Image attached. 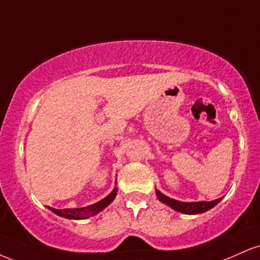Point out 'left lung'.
I'll list each match as a JSON object with an SVG mask.
<instances>
[{"label":"left lung","mask_w":260,"mask_h":260,"mask_svg":"<svg viewBox=\"0 0 260 260\" xmlns=\"http://www.w3.org/2000/svg\"><path fill=\"white\" fill-rule=\"evenodd\" d=\"M156 196L159 198V201H161L165 204H168L169 207H171L175 210L180 211V213L183 214H201L204 213V211L209 210V209L214 208L215 205L221 201V198L215 199V201L211 202H193V203H184V202H180V201H175V199L169 198V197L164 196L162 193L156 190Z\"/></svg>","instance_id":"obj_1"}]
</instances>
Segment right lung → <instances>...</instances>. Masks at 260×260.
<instances>
[{
	"label": "right lung",
	"mask_w": 260,
	"mask_h": 260,
	"mask_svg": "<svg viewBox=\"0 0 260 260\" xmlns=\"http://www.w3.org/2000/svg\"><path fill=\"white\" fill-rule=\"evenodd\" d=\"M116 194H117V188H115V189L112 190L111 193H110L109 196L106 197V198H104L103 201L95 203L94 205H90V207L88 208H76V209H53V208H50V210L53 211L55 214H57V215L62 216V217H66V219H76V220H82V219H88V217L90 216H94L95 214L100 213L101 210H104L107 205L111 203L113 199H115Z\"/></svg>",
	"instance_id": "obj_1"
}]
</instances>
